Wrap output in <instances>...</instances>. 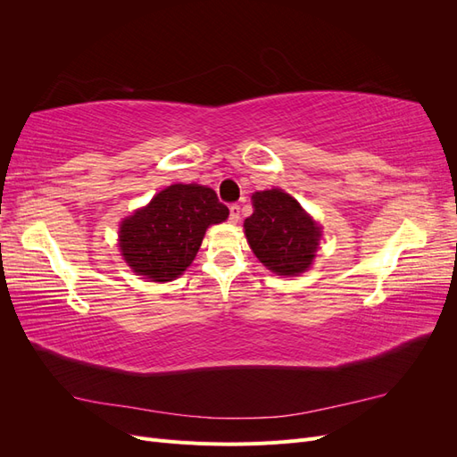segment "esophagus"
<instances>
[{"mask_svg": "<svg viewBox=\"0 0 457 457\" xmlns=\"http://www.w3.org/2000/svg\"><path fill=\"white\" fill-rule=\"evenodd\" d=\"M228 219H230V223H238L240 220V205L238 204H230Z\"/></svg>", "mask_w": 457, "mask_h": 457, "instance_id": "1", "label": "esophagus"}]
</instances>
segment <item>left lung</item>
<instances>
[{"label": "left lung", "mask_w": 457, "mask_h": 457, "mask_svg": "<svg viewBox=\"0 0 457 457\" xmlns=\"http://www.w3.org/2000/svg\"><path fill=\"white\" fill-rule=\"evenodd\" d=\"M255 212L245 219L247 242L262 265L295 276L312 262L320 228L286 192L272 188L252 196Z\"/></svg>", "instance_id": "left-lung-1"}]
</instances>
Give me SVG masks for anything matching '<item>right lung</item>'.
Returning <instances> with one entry per match:
<instances>
[{"mask_svg":"<svg viewBox=\"0 0 457 457\" xmlns=\"http://www.w3.org/2000/svg\"><path fill=\"white\" fill-rule=\"evenodd\" d=\"M228 217L215 190L171 185L120 227V250L129 267L152 282H168L195 261L205 228Z\"/></svg>","mask_w":457,"mask_h":457,"instance_id":"1","label":"right lung"}]
</instances>
